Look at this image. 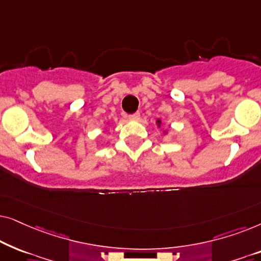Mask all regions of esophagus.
Segmentation results:
<instances>
[{
	"mask_svg": "<svg viewBox=\"0 0 261 261\" xmlns=\"http://www.w3.org/2000/svg\"><path fill=\"white\" fill-rule=\"evenodd\" d=\"M129 120H133V121H137L140 119V113H134V114H130V115L127 116Z\"/></svg>",
	"mask_w": 261,
	"mask_h": 261,
	"instance_id": "obj_1",
	"label": "esophagus"
}]
</instances>
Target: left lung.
Wrapping results in <instances>:
<instances>
[{
    "label": "left lung",
    "mask_w": 261,
    "mask_h": 261,
    "mask_svg": "<svg viewBox=\"0 0 261 261\" xmlns=\"http://www.w3.org/2000/svg\"><path fill=\"white\" fill-rule=\"evenodd\" d=\"M156 123H158V126L160 127V123H162V120H156Z\"/></svg>",
    "instance_id": "obj_1"
}]
</instances>
